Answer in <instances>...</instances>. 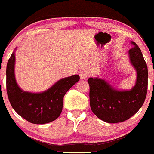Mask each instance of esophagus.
<instances>
[{
    "label": "esophagus",
    "instance_id": "esophagus-1",
    "mask_svg": "<svg viewBox=\"0 0 154 154\" xmlns=\"http://www.w3.org/2000/svg\"><path fill=\"white\" fill-rule=\"evenodd\" d=\"M79 75L81 79H85L88 76V72L85 70H83L79 73Z\"/></svg>",
    "mask_w": 154,
    "mask_h": 154
}]
</instances>
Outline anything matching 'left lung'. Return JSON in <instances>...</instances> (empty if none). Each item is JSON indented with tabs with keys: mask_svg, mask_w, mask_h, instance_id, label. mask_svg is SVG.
<instances>
[{
	"mask_svg": "<svg viewBox=\"0 0 154 154\" xmlns=\"http://www.w3.org/2000/svg\"><path fill=\"white\" fill-rule=\"evenodd\" d=\"M128 50L130 62L137 72L135 85L129 90L116 89L106 80L89 78L90 104L99 119L109 123L129 119L144 104L148 86V69L141 50L133 41Z\"/></svg>",
	"mask_w": 154,
	"mask_h": 154,
	"instance_id": "left-lung-1",
	"label": "left lung"
}]
</instances>
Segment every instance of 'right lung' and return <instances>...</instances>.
I'll list each match as a JSON object with an SVG mask.
<instances>
[{"label":"right lung","mask_w":154,"mask_h":154,"mask_svg":"<svg viewBox=\"0 0 154 154\" xmlns=\"http://www.w3.org/2000/svg\"><path fill=\"white\" fill-rule=\"evenodd\" d=\"M14 66L15 51L8 60L6 69L7 93L14 110L33 124H45L56 120L62 113L64 96L79 81V75L61 79L45 91L31 92L24 91L18 85Z\"/></svg>","instance_id":"right-lung-1"}]
</instances>
